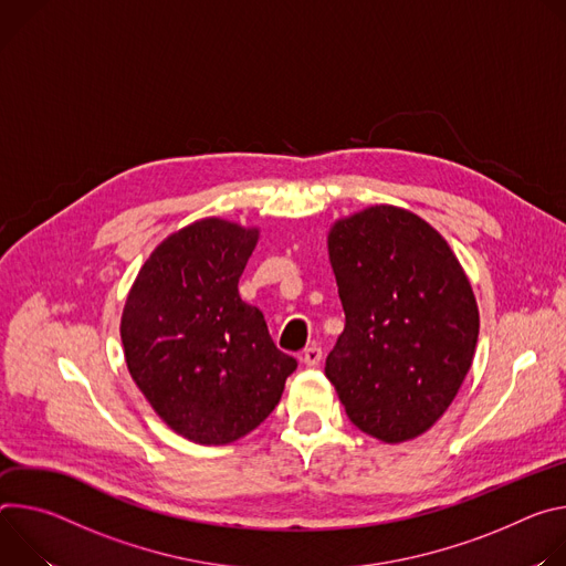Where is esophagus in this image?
I'll list each match as a JSON object with an SVG mask.
<instances>
[{
	"mask_svg": "<svg viewBox=\"0 0 566 566\" xmlns=\"http://www.w3.org/2000/svg\"><path fill=\"white\" fill-rule=\"evenodd\" d=\"M301 361H303L305 366H317V364L322 361V348H319V346L305 348L303 355H301Z\"/></svg>",
	"mask_w": 566,
	"mask_h": 566,
	"instance_id": "obj_1",
	"label": "esophagus"
}]
</instances>
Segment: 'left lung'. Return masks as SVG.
<instances>
[{"instance_id": "8db88e82", "label": "left lung", "mask_w": 566, "mask_h": 566, "mask_svg": "<svg viewBox=\"0 0 566 566\" xmlns=\"http://www.w3.org/2000/svg\"><path fill=\"white\" fill-rule=\"evenodd\" d=\"M328 259L346 326L326 378L357 429L391 446L411 441L448 411L472 366V285L448 240L391 205L335 220Z\"/></svg>"}]
</instances>
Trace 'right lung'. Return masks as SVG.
Here are the masks:
<instances>
[{
	"label": "right lung",
	"mask_w": 566,
	"mask_h": 566,
	"mask_svg": "<svg viewBox=\"0 0 566 566\" xmlns=\"http://www.w3.org/2000/svg\"><path fill=\"white\" fill-rule=\"evenodd\" d=\"M259 227L205 218L161 240L120 315L123 355L155 413L200 446H227L279 405L296 359L238 294Z\"/></svg>",
	"instance_id": "add662e5"
}]
</instances>
